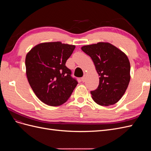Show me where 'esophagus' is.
Here are the masks:
<instances>
[{
  "label": "esophagus",
  "instance_id": "34e87169",
  "mask_svg": "<svg viewBox=\"0 0 151 151\" xmlns=\"http://www.w3.org/2000/svg\"><path fill=\"white\" fill-rule=\"evenodd\" d=\"M86 79V76L84 75V76L81 78V80H82V81H83V82H85Z\"/></svg>",
  "mask_w": 151,
  "mask_h": 151
}]
</instances>
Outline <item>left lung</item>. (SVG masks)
I'll list each match as a JSON object with an SVG mask.
<instances>
[{"mask_svg":"<svg viewBox=\"0 0 151 151\" xmlns=\"http://www.w3.org/2000/svg\"><path fill=\"white\" fill-rule=\"evenodd\" d=\"M81 50L92 59L99 76L98 88L91 92L94 101L105 106L116 103L130 80V64L127 55L108 42L85 45Z\"/></svg>","mask_w":151,"mask_h":151,"instance_id":"obj_1","label":"left lung"}]
</instances>
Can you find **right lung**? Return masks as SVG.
<instances>
[{"label": "right lung", "instance_id": "right-lung-1", "mask_svg": "<svg viewBox=\"0 0 151 151\" xmlns=\"http://www.w3.org/2000/svg\"><path fill=\"white\" fill-rule=\"evenodd\" d=\"M75 45L60 42L36 45L26 54V73L28 83L38 98L45 104L57 106L65 103L77 82L65 66Z\"/></svg>", "mask_w": 151, "mask_h": 151}]
</instances>
